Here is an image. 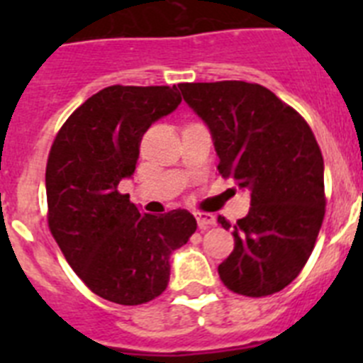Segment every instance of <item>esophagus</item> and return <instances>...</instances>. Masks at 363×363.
I'll use <instances>...</instances> for the list:
<instances>
[{"mask_svg":"<svg viewBox=\"0 0 363 363\" xmlns=\"http://www.w3.org/2000/svg\"><path fill=\"white\" fill-rule=\"evenodd\" d=\"M196 221H198V227H200L201 230L216 225V218L209 213H196Z\"/></svg>","mask_w":363,"mask_h":363,"instance_id":"esophagus-1","label":"esophagus"}]
</instances>
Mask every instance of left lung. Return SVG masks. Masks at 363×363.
Masks as SVG:
<instances>
[{"mask_svg":"<svg viewBox=\"0 0 363 363\" xmlns=\"http://www.w3.org/2000/svg\"><path fill=\"white\" fill-rule=\"evenodd\" d=\"M185 104L209 127L218 171L251 192L234 225V251L218 265L227 289L267 296L300 274L325 214L323 158L307 121L258 83H182Z\"/></svg>","mask_w":363,"mask_h":363,"instance_id":"left-lung-1","label":"left lung"}]
</instances>
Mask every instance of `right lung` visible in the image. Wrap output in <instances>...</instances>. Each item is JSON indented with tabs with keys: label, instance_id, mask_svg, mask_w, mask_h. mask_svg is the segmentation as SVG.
Wrapping results in <instances>:
<instances>
[{
	"label": "right lung",
	"instance_id": "add662e5",
	"mask_svg": "<svg viewBox=\"0 0 363 363\" xmlns=\"http://www.w3.org/2000/svg\"><path fill=\"white\" fill-rule=\"evenodd\" d=\"M179 104L176 85L107 86L70 114L50 147V233L83 284L114 303L140 306L160 296L171 255L196 230L189 211L142 214L118 189L134 174L147 129Z\"/></svg>",
	"mask_w": 363,
	"mask_h": 363
}]
</instances>
